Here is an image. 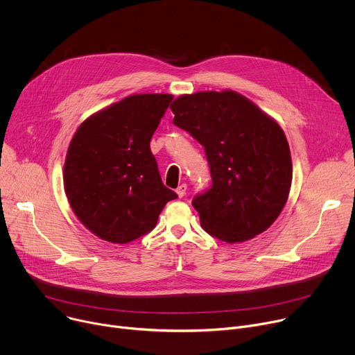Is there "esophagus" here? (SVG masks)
Masks as SVG:
<instances>
[{"label":"esophagus","instance_id":"esophagus-1","mask_svg":"<svg viewBox=\"0 0 355 355\" xmlns=\"http://www.w3.org/2000/svg\"><path fill=\"white\" fill-rule=\"evenodd\" d=\"M175 192H177V195H178L180 198H182V196L187 193V185H185V184L178 185V188L175 189Z\"/></svg>","mask_w":355,"mask_h":355}]
</instances>
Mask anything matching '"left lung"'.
Masks as SVG:
<instances>
[{
  "label": "left lung",
  "instance_id": "left-lung-1",
  "mask_svg": "<svg viewBox=\"0 0 355 355\" xmlns=\"http://www.w3.org/2000/svg\"><path fill=\"white\" fill-rule=\"evenodd\" d=\"M170 108L173 123L205 147L212 187L192 199L202 229L226 243L267 230L284 209L292 182L282 128L232 89L181 95Z\"/></svg>",
  "mask_w": 355,
  "mask_h": 355
}]
</instances>
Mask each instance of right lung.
<instances>
[{
  "mask_svg": "<svg viewBox=\"0 0 355 355\" xmlns=\"http://www.w3.org/2000/svg\"><path fill=\"white\" fill-rule=\"evenodd\" d=\"M173 101L135 94L87 118L64 162V191L78 220L99 239L126 244L155 229L177 193L164 187L150 140Z\"/></svg>",
  "mask_w": 355,
  "mask_h": 355,
  "instance_id": "add662e5",
  "label": "right lung"
}]
</instances>
